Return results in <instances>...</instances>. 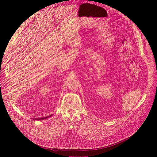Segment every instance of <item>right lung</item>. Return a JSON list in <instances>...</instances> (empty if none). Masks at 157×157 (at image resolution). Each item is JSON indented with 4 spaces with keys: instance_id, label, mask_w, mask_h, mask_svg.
I'll return each mask as SVG.
<instances>
[{
    "instance_id": "add662e5",
    "label": "right lung",
    "mask_w": 157,
    "mask_h": 157,
    "mask_svg": "<svg viewBox=\"0 0 157 157\" xmlns=\"http://www.w3.org/2000/svg\"><path fill=\"white\" fill-rule=\"evenodd\" d=\"M53 114H52V115H50V116H47V117H42V118H35V119H33V120H43V119H47V118H48V117H51L52 116Z\"/></svg>"
}]
</instances>
